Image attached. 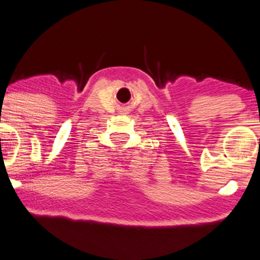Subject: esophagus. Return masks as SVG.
Listing matches in <instances>:
<instances>
[{
  "label": "esophagus",
  "instance_id": "1",
  "mask_svg": "<svg viewBox=\"0 0 260 260\" xmlns=\"http://www.w3.org/2000/svg\"><path fill=\"white\" fill-rule=\"evenodd\" d=\"M122 110H123V111H126L127 109H126V107H124V109H122Z\"/></svg>",
  "mask_w": 260,
  "mask_h": 260
}]
</instances>
